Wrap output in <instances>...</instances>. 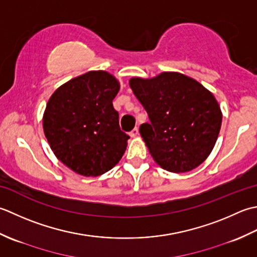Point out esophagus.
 <instances>
[{"mask_svg":"<svg viewBox=\"0 0 257 257\" xmlns=\"http://www.w3.org/2000/svg\"><path fill=\"white\" fill-rule=\"evenodd\" d=\"M139 135V128L138 127H134L132 131L130 132V136L131 138H135V136Z\"/></svg>","mask_w":257,"mask_h":257,"instance_id":"1","label":"esophagus"}]
</instances>
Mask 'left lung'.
Masks as SVG:
<instances>
[{
    "label": "left lung",
    "mask_w": 257,
    "mask_h": 257,
    "mask_svg": "<svg viewBox=\"0 0 257 257\" xmlns=\"http://www.w3.org/2000/svg\"><path fill=\"white\" fill-rule=\"evenodd\" d=\"M130 86L148 112L140 126L152 158L164 170L183 173L206 160L221 130L222 113L211 92L193 78L164 72Z\"/></svg>",
    "instance_id": "left-lung-1"
}]
</instances>
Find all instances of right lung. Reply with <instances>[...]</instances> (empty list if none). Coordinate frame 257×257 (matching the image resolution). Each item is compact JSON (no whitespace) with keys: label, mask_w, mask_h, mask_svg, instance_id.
<instances>
[{"label":"right lung","mask_w":257,"mask_h":257,"mask_svg":"<svg viewBox=\"0 0 257 257\" xmlns=\"http://www.w3.org/2000/svg\"><path fill=\"white\" fill-rule=\"evenodd\" d=\"M118 82L91 71L65 83L49 99L43 128L52 151L77 174L97 176L122 159L130 136L119 127L113 99Z\"/></svg>","instance_id":"right-lung-1"}]
</instances>
